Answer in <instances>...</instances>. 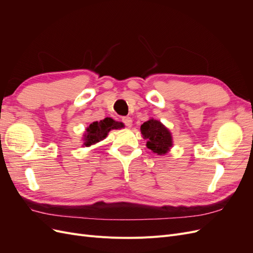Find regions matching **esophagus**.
<instances>
[{
	"mask_svg": "<svg viewBox=\"0 0 253 253\" xmlns=\"http://www.w3.org/2000/svg\"><path fill=\"white\" fill-rule=\"evenodd\" d=\"M122 122L127 126V127H131L132 124H133V120L131 117H124L122 118Z\"/></svg>",
	"mask_w": 253,
	"mask_h": 253,
	"instance_id": "1",
	"label": "esophagus"
}]
</instances>
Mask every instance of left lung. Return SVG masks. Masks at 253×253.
I'll return each mask as SVG.
<instances>
[{"instance_id": "left-lung-1", "label": "left lung", "mask_w": 253, "mask_h": 253, "mask_svg": "<svg viewBox=\"0 0 253 253\" xmlns=\"http://www.w3.org/2000/svg\"><path fill=\"white\" fill-rule=\"evenodd\" d=\"M143 139L147 140V148L154 154L165 155L173 147V137L170 129L159 120L151 118L140 126Z\"/></svg>"}]
</instances>
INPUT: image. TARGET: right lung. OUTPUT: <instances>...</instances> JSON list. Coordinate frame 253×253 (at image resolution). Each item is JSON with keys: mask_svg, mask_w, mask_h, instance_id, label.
<instances>
[{"mask_svg": "<svg viewBox=\"0 0 253 253\" xmlns=\"http://www.w3.org/2000/svg\"><path fill=\"white\" fill-rule=\"evenodd\" d=\"M124 127L125 125L122 122L114 120L111 117H106L100 121L91 122L83 134L82 145L90 147V145H94L106 138V136L109 135V132L112 129H120Z\"/></svg>", "mask_w": 253, "mask_h": 253, "instance_id": "right-lung-1", "label": "right lung"}]
</instances>
